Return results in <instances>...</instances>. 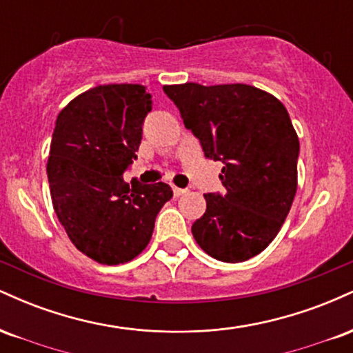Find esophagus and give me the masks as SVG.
Here are the masks:
<instances>
[{"label": "esophagus", "instance_id": "obj_1", "mask_svg": "<svg viewBox=\"0 0 353 353\" xmlns=\"http://www.w3.org/2000/svg\"><path fill=\"white\" fill-rule=\"evenodd\" d=\"M172 192H174V197H179V196H184V194H188V189L172 188Z\"/></svg>", "mask_w": 353, "mask_h": 353}]
</instances>
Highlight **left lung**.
Wrapping results in <instances>:
<instances>
[{
    "label": "left lung",
    "instance_id": "8db88e82",
    "mask_svg": "<svg viewBox=\"0 0 353 353\" xmlns=\"http://www.w3.org/2000/svg\"><path fill=\"white\" fill-rule=\"evenodd\" d=\"M164 92L205 157L222 161L224 196L204 194L208 209L192 224L196 242L217 261L244 262L281 230L297 190L299 137L270 92L249 84H171Z\"/></svg>",
    "mask_w": 353,
    "mask_h": 353
}]
</instances>
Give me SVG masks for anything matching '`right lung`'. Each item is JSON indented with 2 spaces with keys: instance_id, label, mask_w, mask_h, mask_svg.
<instances>
[{
  "instance_id": "right-lung-1",
  "label": "right lung",
  "mask_w": 353,
  "mask_h": 353,
  "mask_svg": "<svg viewBox=\"0 0 353 353\" xmlns=\"http://www.w3.org/2000/svg\"><path fill=\"white\" fill-rule=\"evenodd\" d=\"M151 94L143 84H103L63 108L52 132L46 172L52 208L76 249L104 265L137 257L172 197L164 182L129 185Z\"/></svg>"
}]
</instances>
